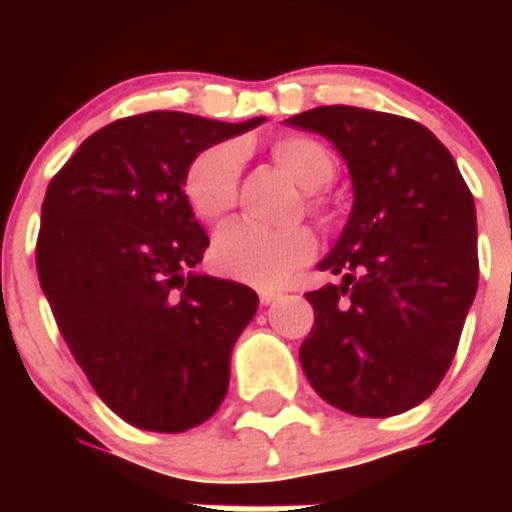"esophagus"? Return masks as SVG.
Returning a JSON list of instances; mask_svg holds the SVG:
<instances>
[{
  "instance_id": "1",
  "label": "esophagus",
  "mask_w": 512,
  "mask_h": 512,
  "mask_svg": "<svg viewBox=\"0 0 512 512\" xmlns=\"http://www.w3.org/2000/svg\"><path fill=\"white\" fill-rule=\"evenodd\" d=\"M279 297H282V292H277V289H259L261 305H271V302H277Z\"/></svg>"
}]
</instances>
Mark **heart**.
<instances>
[{
	"label": "heart",
	"instance_id": "1",
	"mask_svg": "<svg viewBox=\"0 0 512 512\" xmlns=\"http://www.w3.org/2000/svg\"><path fill=\"white\" fill-rule=\"evenodd\" d=\"M271 158L302 189H320L336 174V158L323 143L302 135H289L271 143ZM243 151L238 143H217L192 158L184 176V194L194 215L217 223L238 200ZM320 210L318 202H310ZM315 251V238L302 225L264 228L253 223H233L215 235L212 261L220 271L256 287L279 284L289 271L307 261Z\"/></svg>",
	"mask_w": 512,
	"mask_h": 512
}]
</instances>
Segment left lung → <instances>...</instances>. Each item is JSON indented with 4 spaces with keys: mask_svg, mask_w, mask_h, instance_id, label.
<instances>
[{
    "mask_svg": "<svg viewBox=\"0 0 512 512\" xmlns=\"http://www.w3.org/2000/svg\"><path fill=\"white\" fill-rule=\"evenodd\" d=\"M289 125L333 140L354 210L307 292L315 325L300 346L312 390L333 408L390 418L433 395L477 295V212L454 156L420 122L346 104Z\"/></svg>",
    "mask_w": 512,
    "mask_h": 512,
    "instance_id": "1",
    "label": "left lung"
}]
</instances>
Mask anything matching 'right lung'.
Returning a JSON list of instances; mask_svg holds the SVG:
<instances>
[{
	"label": "right lung",
	"instance_id": "right-lung-1",
	"mask_svg": "<svg viewBox=\"0 0 512 512\" xmlns=\"http://www.w3.org/2000/svg\"><path fill=\"white\" fill-rule=\"evenodd\" d=\"M143 112L89 135L48 184L35 266L94 392L135 428L182 433L220 408L259 297L189 274L207 233L184 194L192 158L261 125Z\"/></svg>",
	"mask_w": 512,
	"mask_h": 512
}]
</instances>
